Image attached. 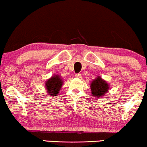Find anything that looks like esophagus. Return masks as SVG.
Returning a JSON list of instances; mask_svg holds the SVG:
<instances>
[{"mask_svg":"<svg viewBox=\"0 0 147 147\" xmlns=\"http://www.w3.org/2000/svg\"><path fill=\"white\" fill-rule=\"evenodd\" d=\"M75 77H77V78H82V75H79V74H76L75 75Z\"/></svg>","mask_w":147,"mask_h":147,"instance_id":"obj_1","label":"esophagus"}]
</instances>
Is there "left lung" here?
I'll return each mask as SVG.
<instances>
[{
  "mask_svg": "<svg viewBox=\"0 0 147 147\" xmlns=\"http://www.w3.org/2000/svg\"><path fill=\"white\" fill-rule=\"evenodd\" d=\"M110 86L107 82L104 80L102 77H97L90 83V90L92 96L95 98L102 97L109 92Z\"/></svg>",
  "mask_w": 147,
  "mask_h": 147,
  "instance_id": "1",
  "label": "left lung"
}]
</instances>
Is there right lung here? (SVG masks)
Wrapping results in <instances>:
<instances>
[{
    "label": "right lung",
    "instance_id": "add662e5",
    "mask_svg": "<svg viewBox=\"0 0 147 147\" xmlns=\"http://www.w3.org/2000/svg\"><path fill=\"white\" fill-rule=\"evenodd\" d=\"M63 79L59 75L52 76L45 82V89L50 96L56 97L59 94L63 85Z\"/></svg>",
    "mask_w": 147,
    "mask_h": 147
}]
</instances>
